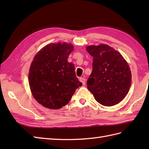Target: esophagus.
<instances>
[{"label":"esophagus","mask_w":149,"mask_h":149,"mask_svg":"<svg viewBox=\"0 0 149 149\" xmlns=\"http://www.w3.org/2000/svg\"><path fill=\"white\" fill-rule=\"evenodd\" d=\"M79 81L81 82L82 84H83V85H85V84H86V82H85L86 81V79H85L84 77H81L79 79Z\"/></svg>","instance_id":"34e87169"}]
</instances>
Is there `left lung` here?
I'll use <instances>...</instances> for the list:
<instances>
[{
	"mask_svg": "<svg viewBox=\"0 0 149 149\" xmlns=\"http://www.w3.org/2000/svg\"><path fill=\"white\" fill-rule=\"evenodd\" d=\"M86 50L93 57L88 89L103 106L118 104L127 95L131 84V72L127 61L120 52L106 44L88 46Z\"/></svg>",
	"mask_w": 149,
	"mask_h": 149,
	"instance_id": "8db88e82",
	"label": "left lung"
}]
</instances>
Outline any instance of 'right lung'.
Masks as SVG:
<instances>
[{"label": "right lung", "instance_id": "right-lung-1", "mask_svg": "<svg viewBox=\"0 0 149 149\" xmlns=\"http://www.w3.org/2000/svg\"><path fill=\"white\" fill-rule=\"evenodd\" d=\"M73 50L70 43L48 44L36 54L31 63V91L37 102L47 108H61L82 86L75 75L74 65L67 60Z\"/></svg>", "mask_w": 149, "mask_h": 149}]
</instances>
